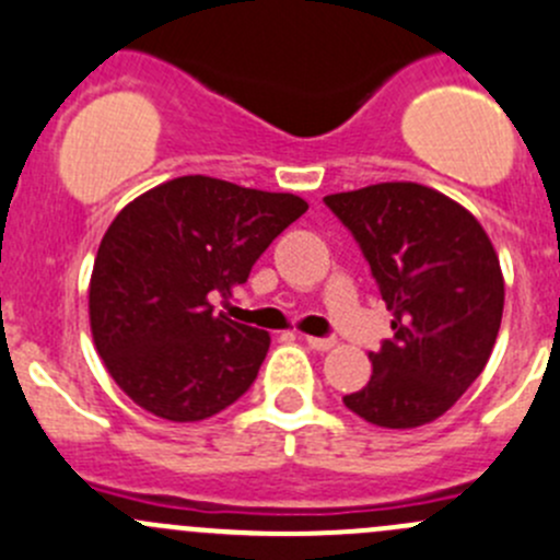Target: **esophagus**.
I'll return each instance as SVG.
<instances>
[{
  "label": "esophagus",
  "mask_w": 560,
  "mask_h": 560,
  "mask_svg": "<svg viewBox=\"0 0 560 560\" xmlns=\"http://www.w3.org/2000/svg\"><path fill=\"white\" fill-rule=\"evenodd\" d=\"M306 345L312 347V350H330V347L336 345L334 336H306Z\"/></svg>",
  "instance_id": "34e87169"
}]
</instances>
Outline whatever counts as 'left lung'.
<instances>
[{
  "instance_id": "1",
  "label": "left lung",
  "mask_w": 560,
  "mask_h": 560,
  "mask_svg": "<svg viewBox=\"0 0 560 560\" xmlns=\"http://www.w3.org/2000/svg\"><path fill=\"white\" fill-rule=\"evenodd\" d=\"M350 230L394 314L372 377L345 396L385 430L435 421L490 361L503 314L498 254L479 221L418 183H380L323 199Z\"/></svg>"
}]
</instances>
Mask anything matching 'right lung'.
Returning <instances> with one entry per match:
<instances>
[{
  "label": "right lung",
  "instance_id": "right-lung-1",
  "mask_svg": "<svg viewBox=\"0 0 560 560\" xmlns=\"http://www.w3.org/2000/svg\"><path fill=\"white\" fill-rule=\"evenodd\" d=\"M308 210L295 194L188 175L119 210L90 279V325L114 383L166 421L235 405L268 355V330L213 312Z\"/></svg>",
  "mask_w": 560,
  "mask_h": 560
}]
</instances>
